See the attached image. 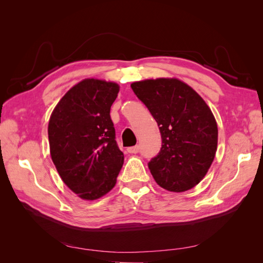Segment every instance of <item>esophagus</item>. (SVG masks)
Here are the masks:
<instances>
[{"label":"esophagus","instance_id":"34e87169","mask_svg":"<svg viewBox=\"0 0 263 263\" xmlns=\"http://www.w3.org/2000/svg\"><path fill=\"white\" fill-rule=\"evenodd\" d=\"M139 146H134V147H130V148H128L127 149V151H128L129 154H137V153H139Z\"/></svg>","mask_w":263,"mask_h":263}]
</instances>
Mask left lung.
Returning <instances> with one entry per match:
<instances>
[{
    "label": "left lung",
    "mask_w": 263,
    "mask_h": 263,
    "mask_svg": "<svg viewBox=\"0 0 263 263\" xmlns=\"http://www.w3.org/2000/svg\"><path fill=\"white\" fill-rule=\"evenodd\" d=\"M160 129L162 145L148 163L158 185L171 192L194 187L208 173L217 150L218 129L205 101L178 79L134 82Z\"/></svg>",
    "instance_id": "obj_1"
}]
</instances>
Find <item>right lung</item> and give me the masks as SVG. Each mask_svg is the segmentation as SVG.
<instances>
[{
	"label": "right lung",
	"mask_w": 263,
	"mask_h": 263,
	"mask_svg": "<svg viewBox=\"0 0 263 263\" xmlns=\"http://www.w3.org/2000/svg\"><path fill=\"white\" fill-rule=\"evenodd\" d=\"M118 91L114 82L85 79L65 94L49 119L52 162L65 184L83 200L109 192L124 163L109 115Z\"/></svg>",
	"instance_id": "1"
}]
</instances>
